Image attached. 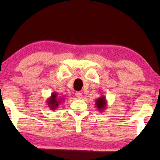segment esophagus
I'll return each mask as SVG.
<instances>
[{"label": "esophagus", "instance_id": "34e87169", "mask_svg": "<svg viewBox=\"0 0 160 160\" xmlns=\"http://www.w3.org/2000/svg\"><path fill=\"white\" fill-rule=\"evenodd\" d=\"M76 97L78 98V99H82V94L80 92H76Z\"/></svg>", "mask_w": 160, "mask_h": 160}]
</instances>
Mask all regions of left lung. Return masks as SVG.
I'll list each match as a JSON object with an SVG mask.
<instances>
[{
  "instance_id": "8db88e82",
  "label": "left lung",
  "mask_w": 160,
  "mask_h": 160,
  "mask_svg": "<svg viewBox=\"0 0 160 160\" xmlns=\"http://www.w3.org/2000/svg\"><path fill=\"white\" fill-rule=\"evenodd\" d=\"M95 106L99 112H103L107 107V100L105 96H101L95 101Z\"/></svg>"
}]
</instances>
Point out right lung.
I'll list each match as a JSON object with an SVG mask.
<instances>
[{
  "label": "right lung",
  "mask_w": 160,
  "mask_h": 160,
  "mask_svg": "<svg viewBox=\"0 0 160 160\" xmlns=\"http://www.w3.org/2000/svg\"><path fill=\"white\" fill-rule=\"evenodd\" d=\"M64 97L62 96H59L58 94L54 92L52 93L50 97L47 100V103L48 105V107L52 111H55L58 109L62 102H64Z\"/></svg>",
  "instance_id": "obj_1"
}]
</instances>
